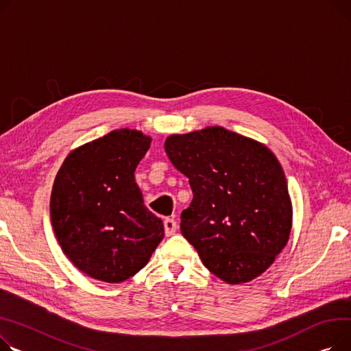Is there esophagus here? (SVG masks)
I'll return each mask as SVG.
<instances>
[{
	"mask_svg": "<svg viewBox=\"0 0 351 351\" xmlns=\"http://www.w3.org/2000/svg\"><path fill=\"white\" fill-rule=\"evenodd\" d=\"M164 231H166L167 237H171L177 231V222L173 218H166L164 219Z\"/></svg>",
	"mask_w": 351,
	"mask_h": 351,
	"instance_id": "1",
	"label": "esophagus"
}]
</instances>
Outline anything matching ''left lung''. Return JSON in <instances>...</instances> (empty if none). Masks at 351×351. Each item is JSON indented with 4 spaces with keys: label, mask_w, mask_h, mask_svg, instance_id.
Returning <instances> with one entry per match:
<instances>
[{
    "label": "left lung",
    "mask_w": 351,
    "mask_h": 351,
    "mask_svg": "<svg viewBox=\"0 0 351 351\" xmlns=\"http://www.w3.org/2000/svg\"><path fill=\"white\" fill-rule=\"evenodd\" d=\"M164 149L193 190L181 232L205 267L230 285L262 275L289 241L293 219L276 156L221 126L171 134Z\"/></svg>",
    "instance_id": "1"
}]
</instances>
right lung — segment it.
<instances>
[{"mask_svg": "<svg viewBox=\"0 0 351 351\" xmlns=\"http://www.w3.org/2000/svg\"><path fill=\"white\" fill-rule=\"evenodd\" d=\"M152 137L119 129L72 150L55 177L51 222L79 271L106 283L134 276L150 261L164 225L134 178Z\"/></svg>", "mask_w": 351, "mask_h": 351, "instance_id": "add662e5", "label": "right lung"}]
</instances>
